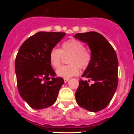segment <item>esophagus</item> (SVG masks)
Returning <instances> with one entry per match:
<instances>
[{
  "label": "esophagus",
  "instance_id": "obj_1",
  "mask_svg": "<svg viewBox=\"0 0 134 134\" xmlns=\"http://www.w3.org/2000/svg\"><path fill=\"white\" fill-rule=\"evenodd\" d=\"M69 80H70L69 79H64V82H68Z\"/></svg>",
  "mask_w": 134,
  "mask_h": 134
}]
</instances>
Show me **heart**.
<instances>
[{"mask_svg":"<svg viewBox=\"0 0 134 134\" xmlns=\"http://www.w3.org/2000/svg\"><path fill=\"white\" fill-rule=\"evenodd\" d=\"M63 55H70L68 66H61L56 70L57 75L64 79H69L79 73V66L86 68L90 64L91 55L86 50L85 45L76 40H69L62 45V49L53 48L49 53V62L53 68H58L61 64Z\"/></svg>","mask_w":134,"mask_h":134,"instance_id":"heart-1","label":"heart"}]
</instances>
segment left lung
Instances as JSON below:
<instances>
[{"instance_id":"left-lung-1","label":"left lung","mask_w":134,"mask_h":134,"mask_svg":"<svg viewBox=\"0 0 134 134\" xmlns=\"http://www.w3.org/2000/svg\"><path fill=\"white\" fill-rule=\"evenodd\" d=\"M88 44L91 61L84 71L82 77L92 80H80L75 93L79 106L91 112L101 111L107 107L115 93L118 83V60L115 51L104 36L94 31L74 35Z\"/></svg>"}]
</instances>
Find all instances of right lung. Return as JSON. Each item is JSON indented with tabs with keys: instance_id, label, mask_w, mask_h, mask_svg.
<instances>
[{
	"instance_id": "add662e5",
	"label": "right lung",
	"mask_w": 134,
	"mask_h": 134,
	"mask_svg": "<svg viewBox=\"0 0 134 134\" xmlns=\"http://www.w3.org/2000/svg\"><path fill=\"white\" fill-rule=\"evenodd\" d=\"M66 35L40 31L21 45L15 64L17 87L22 99L34 109L47 108L56 101L64 79L55 77L50 51Z\"/></svg>"
}]
</instances>
